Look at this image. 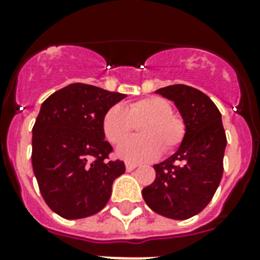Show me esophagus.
Here are the masks:
<instances>
[{
    "label": "esophagus",
    "mask_w": 260,
    "mask_h": 260,
    "mask_svg": "<svg viewBox=\"0 0 260 260\" xmlns=\"http://www.w3.org/2000/svg\"><path fill=\"white\" fill-rule=\"evenodd\" d=\"M138 167V165H135V163H125V169L126 171H132L135 170Z\"/></svg>",
    "instance_id": "esophagus-1"
}]
</instances>
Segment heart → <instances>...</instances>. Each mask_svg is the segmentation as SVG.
Segmentation results:
<instances>
[{
    "mask_svg": "<svg viewBox=\"0 0 260 260\" xmlns=\"http://www.w3.org/2000/svg\"><path fill=\"white\" fill-rule=\"evenodd\" d=\"M139 123L141 136L124 142ZM102 129L112 144L124 142L118 147V156L135 163L158 158L162 150L170 154L181 146L186 136L183 118L173 113L170 102L155 95L129 102L125 108L110 106L102 120Z\"/></svg>",
    "mask_w": 260,
    "mask_h": 260,
    "instance_id": "heart-1",
    "label": "heart"
}]
</instances>
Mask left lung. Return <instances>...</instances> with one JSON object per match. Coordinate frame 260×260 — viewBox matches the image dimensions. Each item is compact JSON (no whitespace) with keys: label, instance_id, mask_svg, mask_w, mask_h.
I'll use <instances>...</instances> for the list:
<instances>
[{"label":"left lung","instance_id":"1","mask_svg":"<svg viewBox=\"0 0 260 260\" xmlns=\"http://www.w3.org/2000/svg\"><path fill=\"white\" fill-rule=\"evenodd\" d=\"M156 93L177 105L186 124V136L175 154L155 165V181L142 194L155 213L186 220L205 209L220 185L225 131L217 106L200 90L171 85Z\"/></svg>","mask_w":260,"mask_h":260}]
</instances>
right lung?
<instances>
[{"instance_id":"right-lung-1","label":"right lung","mask_w":260,"mask_h":260,"mask_svg":"<svg viewBox=\"0 0 260 260\" xmlns=\"http://www.w3.org/2000/svg\"><path fill=\"white\" fill-rule=\"evenodd\" d=\"M125 94L71 83L42 104L32 128V167L39 190L51 210L67 220L98 213L108 204L113 181L125 173L110 160L104 140L106 110Z\"/></svg>"}]
</instances>
